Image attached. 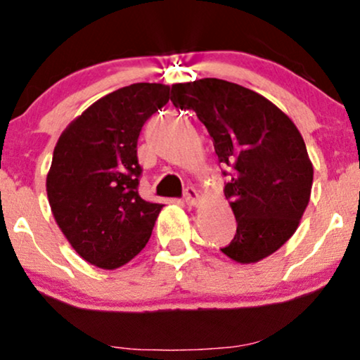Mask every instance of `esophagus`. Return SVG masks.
Instances as JSON below:
<instances>
[{"instance_id": "esophagus-1", "label": "esophagus", "mask_w": 360, "mask_h": 360, "mask_svg": "<svg viewBox=\"0 0 360 360\" xmlns=\"http://www.w3.org/2000/svg\"><path fill=\"white\" fill-rule=\"evenodd\" d=\"M199 193L196 191V189L193 188V186H188V188L184 189V201L188 202L189 206H196L199 202Z\"/></svg>"}]
</instances>
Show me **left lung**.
<instances>
[{"label":"left lung","mask_w":360,"mask_h":360,"mask_svg":"<svg viewBox=\"0 0 360 360\" xmlns=\"http://www.w3.org/2000/svg\"><path fill=\"white\" fill-rule=\"evenodd\" d=\"M176 109L194 110L213 137L236 218V235L221 251L257 263L295 233L309 205L314 167L295 124L263 95L219 79L176 84Z\"/></svg>","instance_id":"1"}]
</instances>
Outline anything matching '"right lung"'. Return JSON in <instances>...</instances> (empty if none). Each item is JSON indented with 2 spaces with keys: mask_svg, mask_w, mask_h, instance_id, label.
I'll return each mask as SVG.
<instances>
[{
  "mask_svg": "<svg viewBox=\"0 0 360 360\" xmlns=\"http://www.w3.org/2000/svg\"><path fill=\"white\" fill-rule=\"evenodd\" d=\"M169 101V86L132 84L65 129L46 176L51 213L85 262L114 270L141 253L162 205L139 196V134Z\"/></svg>",
  "mask_w": 360,
  "mask_h": 360,
  "instance_id": "1",
  "label": "right lung"
}]
</instances>
